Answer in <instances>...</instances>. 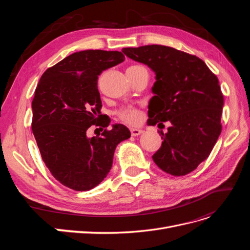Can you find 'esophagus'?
I'll use <instances>...</instances> for the list:
<instances>
[{"instance_id": "1", "label": "esophagus", "mask_w": 250, "mask_h": 250, "mask_svg": "<svg viewBox=\"0 0 250 250\" xmlns=\"http://www.w3.org/2000/svg\"><path fill=\"white\" fill-rule=\"evenodd\" d=\"M130 131H131V135H133V137H138V135H140L144 132V130L138 129V128H131Z\"/></svg>"}]
</instances>
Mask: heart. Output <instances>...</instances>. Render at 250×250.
Segmentation results:
<instances>
[{
    "instance_id": "b5f03b06",
    "label": "heart",
    "mask_w": 250,
    "mask_h": 250,
    "mask_svg": "<svg viewBox=\"0 0 250 250\" xmlns=\"http://www.w3.org/2000/svg\"><path fill=\"white\" fill-rule=\"evenodd\" d=\"M119 118L123 121V122L129 124V125H138L142 122L143 120V111L138 107L132 106V105H128L118 110Z\"/></svg>"
}]
</instances>
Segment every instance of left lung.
Returning a JSON list of instances; mask_svg holds the SVG:
<instances>
[{
  "label": "left lung",
  "instance_id": "8db88e82",
  "mask_svg": "<svg viewBox=\"0 0 250 250\" xmlns=\"http://www.w3.org/2000/svg\"><path fill=\"white\" fill-rule=\"evenodd\" d=\"M124 54L155 73L148 105L149 126L161 128V148L152 158L174 176L194 171L206 161L221 133L223 95L219 80L203 60L171 47L151 44L124 48Z\"/></svg>",
  "mask_w": 250,
  "mask_h": 250
}]
</instances>
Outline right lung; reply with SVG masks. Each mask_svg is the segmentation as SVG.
Masks as SVG:
<instances>
[{
    "label": "right lung",
    "instance_id": "obj_1",
    "mask_svg": "<svg viewBox=\"0 0 250 250\" xmlns=\"http://www.w3.org/2000/svg\"><path fill=\"white\" fill-rule=\"evenodd\" d=\"M125 60L119 51L73 53L42 74L32 101V131L43 163L60 184L88 191L107 176L119 143L130 138L122 124L88 138L92 125L107 127L98 76Z\"/></svg>",
    "mask_w": 250,
    "mask_h": 250
}]
</instances>
